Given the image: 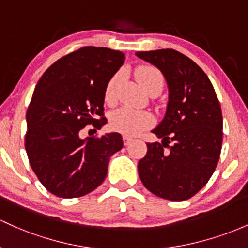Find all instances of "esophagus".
<instances>
[{
  "label": "esophagus",
  "mask_w": 248,
  "mask_h": 248,
  "mask_svg": "<svg viewBox=\"0 0 248 248\" xmlns=\"http://www.w3.org/2000/svg\"><path fill=\"white\" fill-rule=\"evenodd\" d=\"M131 140H132V138L129 137V136H125V135L123 136V143H124V145H129Z\"/></svg>",
  "instance_id": "esophagus-1"
}]
</instances>
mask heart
<instances>
[{"label":"heart","instance_id":"heart-1","mask_svg":"<svg viewBox=\"0 0 248 248\" xmlns=\"http://www.w3.org/2000/svg\"><path fill=\"white\" fill-rule=\"evenodd\" d=\"M135 77L146 92L151 87L157 86V85L163 86V76L158 68H156L153 65L137 66L135 68ZM121 79L122 74L116 73L106 85L105 100L108 104L116 102L117 90H118ZM153 124L154 117L151 116V113L145 112V111L134 110L129 106H124V108L114 111L110 117L111 127L124 135H136L142 130L148 129Z\"/></svg>","mask_w":248,"mask_h":248}]
</instances>
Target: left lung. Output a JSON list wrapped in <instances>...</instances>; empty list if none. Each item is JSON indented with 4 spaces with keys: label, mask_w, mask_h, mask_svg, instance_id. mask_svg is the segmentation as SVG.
<instances>
[{
    "label": "left lung",
    "mask_w": 248,
    "mask_h": 248,
    "mask_svg": "<svg viewBox=\"0 0 248 248\" xmlns=\"http://www.w3.org/2000/svg\"><path fill=\"white\" fill-rule=\"evenodd\" d=\"M166 77L169 103L154 130L162 143H148L138 162L146 189L162 199L183 201L199 193L214 172L222 145V113L207 74L187 55L171 48L138 52Z\"/></svg>",
    "instance_id": "8db88e82"
}]
</instances>
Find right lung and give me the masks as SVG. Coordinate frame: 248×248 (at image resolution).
<instances>
[{
  "instance_id": "right-lung-1",
  "label": "right lung",
  "mask_w": 248,
  "mask_h": 248,
  "mask_svg": "<svg viewBox=\"0 0 248 248\" xmlns=\"http://www.w3.org/2000/svg\"><path fill=\"white\" fill-rule=\"evenodd\" d=\"M124 60L121 50L81 47L40 78L27 110L25 146L31 169L53 195L72 199L91 193L105 180L110 157L123 148L116 132L81 140L80 131L106 123V85Z\"/></svg>"
}]
</instances>
